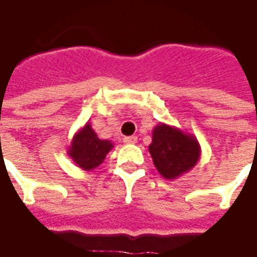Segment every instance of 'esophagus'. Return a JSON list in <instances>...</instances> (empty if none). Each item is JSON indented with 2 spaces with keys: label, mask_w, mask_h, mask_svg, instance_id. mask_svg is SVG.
<instances>
[{
  "label": "esophagus",
  "mask_w": 257,
  "mask_h": 257,
  "mask_svg": "<svg viewBox=\"0 0 257 257\" xmlns=\"http://www.w3.org/2000/svg\"><path fill=\"white\" fill-rule=\"evenodd\" d=\"M123 143H125V145H135V143H138V138H136V136L123 138Z\"/></svg>",
  "instance_id": "1"
}]
</instances>
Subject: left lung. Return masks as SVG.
<instances>
[{
  "instance_id": "1",
  "label": "left lung",
  "mask_w": 257,
  "mask_h": 257,
  "mask_svg": "<svg viewBox=\"0 0 257 257\" xmlns=\"http://www.w3.org/2000/svg\"><path fill=\"white\" fill-rule=\"evenodd\" d=\"M149 151L157 171L168 180L191 171L201 157V146L194 135L162 122L153 129Z\"/></svg>"
}]
</instances>
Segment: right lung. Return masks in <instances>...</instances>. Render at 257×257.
<instances>
[{
    "instance_id": "obj_1",
    "label": "right lung",
    "mask_w": 257,
    "mask_h": 257,
    "mask_svg": "<svg viewBox=\"0 0 257 257\" xmlns=\"http://www.w3.org/2000/svg\"><path fill=\"white\" fill-rule=\"evenodd\" d=\"M114 147L112 142L97 138L92 125L86 122L75 132L68 146L67 156L84 171H93L104 161L106 156Z\"/></svg>"
}]
</instances>
